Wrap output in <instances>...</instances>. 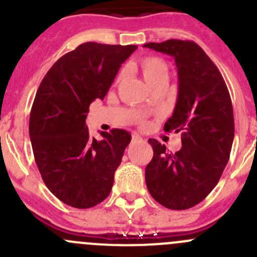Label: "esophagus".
Wrapping results in <instances>:
<instances>
[{"label":"esophagus","mask_w":257,"mask_h":257,"mask_svg":"<svg viewBox=\"0 0 257 257\" xmlns=\"http://www.w3.org/2000/svg\"><path fill=\"white\" fill-rule=\"evenodd\" d=\"M141 136H138V134H136V133H134L133 134V136H132V141H133V142H137V141H141Z\"/></svg>","instance_id":"34e87169"}]
</instances>
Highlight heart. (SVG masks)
I'll return each mask as SVG.
<instances>
[{"label": "heart", "mask_w": 257, "mask_h": 257, "mask_svg": "<svg viewBox=\"0 0 257 257\" xmlns=\"http://www.w3.org/2000/svg\"><path fill=\"white\" fill-rule=\"evenodd\" d=\"M138 68L143 75L144 80L152 85L162 78H168V65L161 57L147 56L138 61ZM121 75H118L116 80H120Z\"/></svg>", "instance_id": "heart-1"}]
</instances>
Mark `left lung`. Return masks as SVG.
Returning <instances> with one entry per match:
<instances>
[{"instance_id": "left-lung-1", "label": "left lung", "mask_w": 257, "mask_h": 257, "mask_svg": "<svg viewBox=\"0 0 257 257\" xmlns=\"http://www.w3.org/2000/svg\"><path fill=\"white\" fill-rule=\"evenodd\" d=\"M144 47L174 57L178 98L166 132H181L176 153L149 139L153 158L146 167L152 197L169 210H187L205 200L220 181L235 136L233 109L217 66L196 42L167 40Z\"/></svg>"}]
</instances>
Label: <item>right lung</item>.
Listing matches in <instances>:
<instances>
[{
    "label": "right lung",
    "instance_id": "add662e5",
    "mask_svg": "<svg viewBox=\"0 0 257 257\" xmlns=\"http://www.w3.org/2000/svg\"><path fill=\"white\" fill-rule=\"evenodd\" d=\"M136 45L85 42L60 57L42 79L30 113V139L42 181L55 197L75 208L103 202L131 143L123 129L89 134L86 114L108 93Z\"/></svg>",
    "mask_w": 257,
    "mask_h": 257
}]
</instances>
